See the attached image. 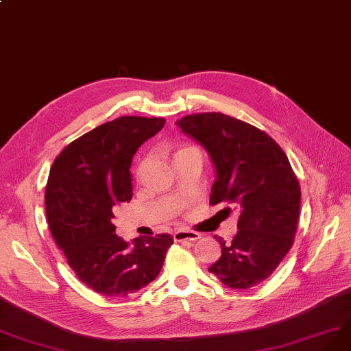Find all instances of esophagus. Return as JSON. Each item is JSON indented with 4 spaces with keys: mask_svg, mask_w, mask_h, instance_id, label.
<instances>
[{
    "mask_svg": "<svg viewBox=\"0 0 351 351\" xmlns=\"http://www.w3.org/2000/svg\"><path fill=\"white\" fill-rule=\"evenodd\" d=\"M201 236L195 231H191V230H178L175 231L173 234V240L175 241H184V240H191V241H197Z\"/></svg>",
    "mask_w": 351,
    "mask_h": 351,
    "instance_id": "esophagus-1",
    "label": "esophagus"
}]
</instances>
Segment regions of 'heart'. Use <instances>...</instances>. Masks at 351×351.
Returning <instances> with one entry per match:
<instances>
[{
  "label": "heart",
  "mask_w": 351,
  "mask_h": 351,
  "mask_svg": "<svg viewBox=\"0 0 351 351\" xmlns=\"http://www.w3.org/2000/svg\"><path fill=\"white\" fill-rule=\"evenodd\" d=\"M185 149H191V147H185ZM185 149H182V150H185ZM180 152V150H179Z\"/></svg>",
  "instance_id": "heart-1"
}]
</instances>
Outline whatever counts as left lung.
<instances>
[{
	"mask_svg": "<svg viewBox=\"0 0 351 351\" xmlns=\"http://www.w3.org/2000/svg\"><path fill=\"white\" fill-rule=\"evenodd\" d=\"M176 124L210 154L215 169L210 204L226 202L240 213L237 234L230 244L218 239L221 257L208 271L228 288H253L293 244L301 189L288 156L262 130L221 112L186 115Z\"/></svg>",
	"mask_w": 351,
	"mask_h": 351,
	"instance_id": "1",
	"label": "left lung"
}]
</instances>
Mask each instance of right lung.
<instances>
[{
    "instance_id": "add662e5",
    "label": "right lung",
    "mask_w": 351,
    "mask_h": 351,
    "mask_svg": "<svg viewBox=\"0 0 351 351\" xmlns=\"http://www.w3.org/2000/svg\"><path fill=\"white\" fill-rule=\"evenodd\" d=\"M165 125L163 119L120 117L64 147L46 186L47 223L71 269L86 287L107 296H127L158 278L171 234H115L114 206L133 197V156Z\"/></svg>"
}]
</instances>
